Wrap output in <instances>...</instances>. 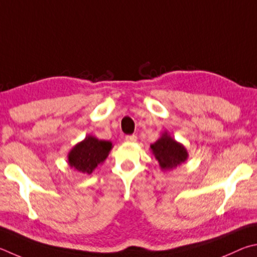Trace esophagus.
<instances>
[{"instance_id": "34e87169", "label": "esophagus", "mask_w": 257, "mask_h": 257, "mask_svg": "<svg viewBox=\"0 0 257 257\" xmlns=\"http://www.w3.org/2000/svg\"><path fill=\"white\" fill-rule=\"evenodd\" d=\"M137 136H134V134H131V136H126L125 137V140L127 142H136L137 141Z\"/></svg>"}]
</instances>
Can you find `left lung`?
Masks as SVG:
<instances>
[{
  "label": "left lung",
  "instance_id": "1",
  "mask_svg": "<svg viewBox=\"0 0 257 257\" xmlns=\"http://www.w3.org/2000/svg\"><path fill=\"white\" fill-rule=\"evenodd\" d=\"M151 149L163 170L177 167L187 158L185 148L170 138L167 133L163 134V137L151 146Z\"/></svg>",
  "mask_w": 257,
  "mask_h": 257
}]
</instances>
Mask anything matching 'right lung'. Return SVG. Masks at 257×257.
I'll list each match as a JSON object with an SVG mask.
<instances>
[{"label":"right lung","mask_w":257,"mask_h":257,"mask_svg":"<svg viewBox=\"0 0 257 257\" xmlns=\"http://www.w3.org/2000/svg\"><path fill=\"white\" fill-rule=\"evenodd\" d=\"M110 149L111 143L109 141L98 140L89 136L71 150L69 164L78 172L91 174L97 166L107 158Z\"/></svg>","instance_id":"obj_1"}]
</instances>
